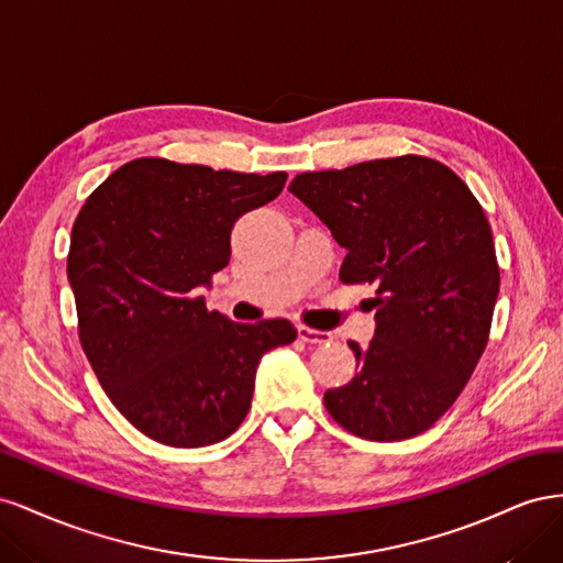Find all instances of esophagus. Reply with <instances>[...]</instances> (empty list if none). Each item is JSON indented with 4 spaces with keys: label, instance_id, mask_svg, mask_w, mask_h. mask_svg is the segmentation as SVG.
<instances>
[{
    "label": "esophagus",
    "instance_id": "34e87169",
    "mask_svg": "<svg viewBox=\"0 0 563 563\" xmlns=\"http://www.w3.org/2000/svg\"><path fill=\"white\" fill-rule=\"evenodd\" d=\"M298 338L302 340V343L323 345V343H329V340H331V333L317 331V329H310V327H298Z\"/></svg>",
    "mask_w": 563,
    "mask_h": 563
}]
</instances>
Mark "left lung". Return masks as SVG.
Returning <instances> with one entry per match:
<instances>
[{
  "label": "left lung",
  "mask_w": 563,
  "mask_h": 563,
  "mask_svg": "<svg viewBox=\"0 0 563 563\" xmlns=\"http://www.w3.org/2000/svg\"><path fill=\"white\" fill-rule=\"evenodd\" d=\"M288 190L347 251L340 282L378 288L373 340L350 343L360 373L323 406L368 441L422 434L488 343L500 267L482 203L449 166L418 155L300 174Z\"/></svg>",
  "instance_id": "8db88e82"
}]
</instances>
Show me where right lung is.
<instances>
[{
    "label": "right lung",
    "instance_id": "right-lung-1",
    "mask_svg": "<svg viewBox=\"0 0 563 563\" xmlns=\"http://www.w3.org/2000/svg\"><path fill=\"white\" fill-rule=\"evenodd\" d=\"M284 183V172L143 157L84 201L67 255L81 347L117 411L159 444L230 437L251 408L261 356L298 335L286 319L236 323L199 296L230 263L236 218Z\"/></svg>",
    "mask_w": 563,
    "mask_h": 563
}]
</instances>
